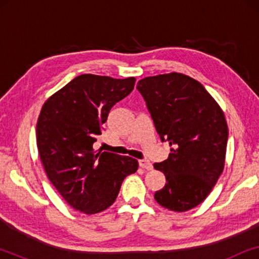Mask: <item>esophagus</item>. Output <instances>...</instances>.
Masks as SVG:
<instances>
[{"mask_svg":"<svg viewBox=\"0 0 259 259\" xmlns=\"http://www.w3.org/2000/svg\"><path fill=\"white\" fill-rule=\"evenodd\" d=\"M139 166L141 168L147 169V171H151V169L153 168V165H152L148 160H146V159H141V160H139Z\"/></svg>","mask_w":259,"mask_h":259,"instance_id":"34e87169","label":"esophagus"}]
</instances>
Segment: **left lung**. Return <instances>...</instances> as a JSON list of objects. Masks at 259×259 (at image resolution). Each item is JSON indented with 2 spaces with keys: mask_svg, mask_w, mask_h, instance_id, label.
Segmentation results:
<instances>
[{
  "mask_svg": "<svg viewBox=\"0 0 259 259\" xmlns=\"http://www.w3.org/2000/svg\"><path fill=\"white\" fill-rule=\"evenodd\" d=\"M137 88L161 141L171 146L168 158L154 164L166 177L154 199L171 211H189L208 196L224 169V113L203 84L182 73L145 77Z\"/></svg>",
  "mask_w": 259,
  "mask_h": 259,
  "instance_id": "left-lung-1",
  "label": "left lung"
}]
</instances>
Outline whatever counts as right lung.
Returning a JSON list of instances; mask_svg holds the SVG:
<instances>
[{
	"instance_id": "1",
	"label": "right lung",
	"mask_w": 259,
	"mask_h": 259,
	"mask_svg": "<svg viewBox=\"0 0 259 259\" xmlns=\"http://www.w3.org/2000/svg\"><path fill=\"white\" fill-rule=\"evenodd\" d=\"M134 83V77L82 74L41 108L36 143L45 171L63 199L86 214L111 206L123 179L139 166L137 159L93 148L111 108L133 91Z\"/></svg>"
}]
</instances>
